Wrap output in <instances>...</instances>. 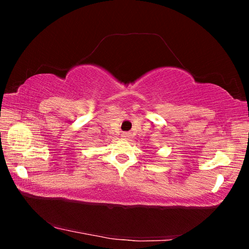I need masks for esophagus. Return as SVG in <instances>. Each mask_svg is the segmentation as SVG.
<instances>
[{
    "mask_svg": "<svg viewBox=\"0 0 249 249\" xmlns=\"http://www.w3.org/2000/svg\"><path fill=\"white\" fill-rule=\"evenodd\" d=\"M122 137L125 138V140H126V138H129L130 137V133L129 132H125V133L122 134Z\"/></svg>",
    "mask_w": 249,
    "mask_h": 249,
    "instance_id": "34e87169",
    "label": "esophagus"
}]
</instances>
